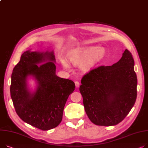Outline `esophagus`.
Returning <instances> with one entry per match:
<instances>
[{
	"label": "esophagus",
	"instance_id": "esophagus-1",
	"mask_svg": "<svg viewBox=\"0 0 148 148\" xmlns=\"http://www.w3.org/2000/svg\"><path fill=\"white\" fill-rule=\"evenodd\" d=\"M75 86H76V87H79V86H80V83L78 82H77V81H76V82H75Z\"/></svg>",
	"mask_w": 148,
	"mask_h": 148
}]
</instances>
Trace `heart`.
<instances>
[{
	"label": "heart",
	"instance_id": "obj_1",
	"mask_svg": "<svg viewBox=\"0 0 148 148\" xmlns=\"http://www.w3.org/2000/svg\"><path fill=\"white\" fill-rule=\"evenodd\" d=\"M105 49L99 46H89L74 50L68 54V58L74 64H80V68L84 72H88L95 67L104 57ZM61 62L64 68L68 70L70 64L65 58H62Z\"/></svg>",
	"mask_w": 148,
	"mask_h": 148
}]
</instances>
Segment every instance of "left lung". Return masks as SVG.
Masks as SVG:
<instances>
[{"label":"left lung","mask_w":148,"mask_h":148,"mask_svg":"<svg viewBox=\"0 0 148 148\" xmlns=\"http://www.w3.org/2000/svg\"><path fill=\"white\" fill-rule=\"evenodd\" d=\"M132 53L125 49L111 66L93 69L82 78L80 92L85 111L95 124L115 125L129 113L137 97V75Z\"/></svg>","instance_id":"8db88e82"}]
</instances>
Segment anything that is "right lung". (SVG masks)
<instances>
[{"label": "right lung", "mask_w": 148, "mask_h": 148, "mask_svg": "<svg viewBox=\"0 0 148 148\" xmlns=\"http://www.w3.org/2000/svg\"><path fill=\"white\" fill-rule=\"evenodd\" d=\"M55 63L53 51L28 50L22 54L11 75L10 92L16 114L26 123L42 130L60 124L68 97L75 87L73 81L56 75ZM29 77L36 84L34 91L28 86Z\"/></svg>", "instance_id": "add662e5"}]
</instances>
